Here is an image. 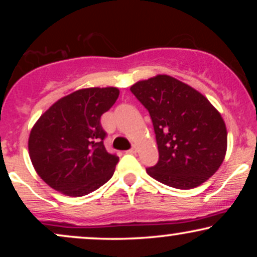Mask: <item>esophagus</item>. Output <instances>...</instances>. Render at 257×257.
<instances>
[{
	"instance_id": "esophagus-1",
	"label": "esophagus",
	"mask_w": 257,
	"mask_h": 257,
	"mask_svg": "<svg viewBox=\"0 0 257 257\" xmlns=\"http://www.w3.org/2000/svg\"><path fill=\"white\" fill-rule=\"evenodd\" d=\"M138 151H139L138 147H137V146H134V147H132L131 150H129L128 153H132V155H135V153H138Z\"/></svg>"
}]
</instances>
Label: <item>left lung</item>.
<instances>
[{
	"mask_svg": "<svg viewBox=\"0 0 257 257\" xmlns=\"http://www.w3.org/2000/svg\"><path fill=\"white\" fill-rule=\"evenodd\" d=\"M151 116L159 159L146 172L179 190L202 185L219 169L227 150L220 112L198 90L168 75L131 87Z\"/></svg>",
	"mask_w": 257,
	"mask_h": 257,
	"instance_id": "left-lung-1",
	"label": "left lung"
}]
</instances>
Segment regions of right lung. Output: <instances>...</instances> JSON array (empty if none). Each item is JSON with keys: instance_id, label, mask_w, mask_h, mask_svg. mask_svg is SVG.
Listing matches in <instances>:
<instances>
[{"instance_id": "obj_1", "label": "right lung", "mask_w": 257, "mask_h": 257, "mask_svg": "<svg viewBox=\"0 0 257 257\" xmlns=\"http://www.w3.org/2000/svg\"><path fill=\"white\" fill-rule=\"evenodd\" d=\"M114 87L85 88L59 99L32 126L29 155L55 191L82 197L112 178L119 158L106 151L100 118L116 102Z\"/></svg>"}]
</instances>
